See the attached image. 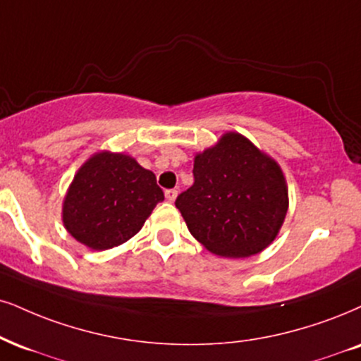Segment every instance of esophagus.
Segmentation results:
<instances>
[{"mask_svg": "<svg viewBox=\"0 0 361 361\" xmlns=\"http://www.w3.org/2000/svg\"><path fill=\"white\" fill-rule=\"evenodd\" d=\"M176 197H177V190L176 189H167L166 190V199L169 202L176 201Z\"/></svg>", "mask_w": 361, "mask_h": 361, "instance_id": "obj_1", "label": "esophagus"}]
</instances>
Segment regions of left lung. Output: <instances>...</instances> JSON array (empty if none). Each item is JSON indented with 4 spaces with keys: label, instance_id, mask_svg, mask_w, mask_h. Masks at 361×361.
<instances>
[{
    "label": "left lung",
    "instance_id": "left-lung-1",
    "mask_svg": "<svg viewBox=\"0 0 361 361\" xmlns=\"http://www.w3.org/2000/svg\"><path fill=\"white\" fill-rule=\"evenodd\" d=\"M194 184L177 195L190 234L222 257L266 249L288 212L281 167L241 133L229 132L194 159Z\"/></svg>",
    "mask_w": 361,
    "mask_h": 361
}]
</instances>
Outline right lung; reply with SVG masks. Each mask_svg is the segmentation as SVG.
Here are the masks:
<instances>
[{
    "label": "right lung",
    "mask_w": 361,
    "mask_h": 361,
    "mask_svg": "<svg viewBox=\"0 0 361 361\" xmlns=\"http://www.w3.org/2000/svg\"><path fill=\"white\" fill-rule=\"evenodd\" d=\"M160 201L155 173L126 154L99 152L78 169L63 201L66 231L95 251L135 235Z\"/></svg>",
    "instance_id": "obj_1"
}]
</instances>
